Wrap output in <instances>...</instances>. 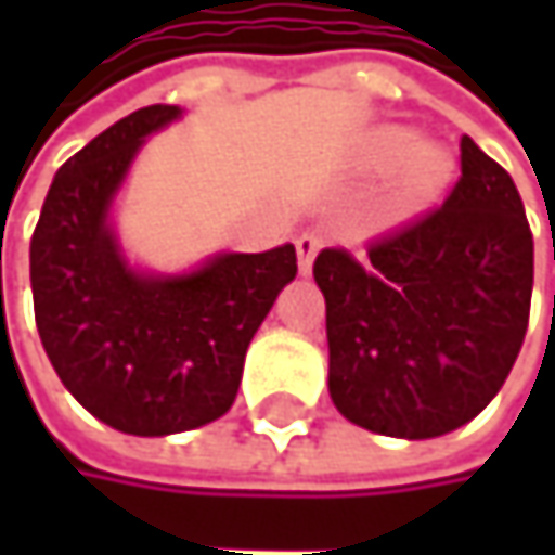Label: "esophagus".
<instances>
[{"instance_id": "1", "label": "esophagus", "mask_w": 555, "mask_h": 555, "mask_svg": "<svg viewBox=\"0 0 555 555\" xmlns=\"http://www.w3.org/2000/svg\"><path fill=\"white\" fill-rule=\"evenodd\" d=\"M318 247H321V237H318L314 231L298 234L295 250H298V273H301V276L311 273V263H314V257H318Z\"/></svg>"}]
</instances>
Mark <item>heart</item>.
Listing matches in <instances>:
<instances>
[{
	"instance_id": "1",
	"label": "heart",
	"mask_w": 555,
	"mask_h": 555,
	"mask_svg": "<svg viewBox=\"0 0 555 555\" xmlns=\"http://www.w3.org/2000/svg\"><path fill=\"white\" fill-rule=\"evenodd\" d=\"M395 164L398 169L376 205V215L383 221H404L430 208L447 192L456 169L453 154L443 144L421 141L417 131L388 125L366 138L363 167L370 172H383Z\"/></svg>"
}]
</instances>
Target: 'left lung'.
Segmentation results:
<instances>
[{
    "label": "left lung",
    "mask_w": 555,
    "mask_h": 555,
    "mask_svg": "<svg viewBox=\"0 0 555 555\" xmlns=\"http://www.w3.org/2000/svg\"><path fill=\"white\" fill-rule=\"evenodd\" d=\"M447 202L370 247L321 250L327 388L373 434L427 440L469 424L504 386L530 318L533 234L514 179L473 138Z\"/></svg>",
    "instance_id": "left-lung-1"
}]
</instances>
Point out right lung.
I'll use <instances>...</instances> for the list:
<instances>
[{"label": "right lung", "mask_w": 555, "mask_h": 555, "mask_svg": "<svg viewBox=\"0 0 555 555\" xmlns=\"http://www.w3.org/2000/svg\"><path fill=\"white\" fill-rule=\"evenodd\" d=\"M182 118L147 105L56 169L31 237V295L44 353L102 424L167 437L218 421L237 398L247 347L295 279V247L215 254L176 276L134 270L112 224L144 141Z\"/></svg>", "instance_id": "right-lung-1"}]
</instances>
